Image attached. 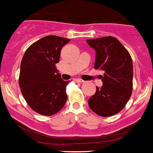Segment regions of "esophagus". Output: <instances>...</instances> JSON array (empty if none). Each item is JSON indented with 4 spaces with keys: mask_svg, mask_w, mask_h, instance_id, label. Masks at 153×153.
I'll return each instance as SVG.
<instances>
[{
    "mask_svg": "<svg viewBox=\"0 0 153 153\" xmlns=\"http://www.w3.org/2000/svg\"><path fill=\"white\" fill-rule=\"evenodd\" d=\"M76 82H77V83H84V81L81 79H76Z\"/></svg>",
    "mask_w": 153,
    "mask_h": 153,
    "instance_id": "34e87169",
    "label": "esophagus"
}]
</instances>
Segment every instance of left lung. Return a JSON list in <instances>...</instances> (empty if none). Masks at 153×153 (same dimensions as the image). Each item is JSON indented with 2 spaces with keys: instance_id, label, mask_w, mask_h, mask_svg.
<instances>
[{
  "instance_id": "obj_1",
  "label": "left lung",
  "mask_w": 153,
  "mask_h": 153,
  "mask_svg": "<svg viewBox=\"0 0 153 153\" xmlns=\"http://www.w3.org/2000/svg\"><path fill=\"white\" fill-rule=\"evenodd\" d=\"M96 51L94 69L104 70L102 87L88 100V105L98 116L111 117L120 112L133 90V62L123 45L113 36L87 40Z\"/></svg>"
}]
</instances>
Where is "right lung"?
I'll list each match as a JSON object with an SVG mask.
<instances>
[{
	"instance_id": "1",
	"label": "right lung",
	"mask_w": 153,
	"mask_h": 153,
	"mask_svg": "<svg viewBox=\"0 0 153 153\" xmlns=\"http://www.w3.org/2000/svg\"><path fill=\"white\" fill-rule=\"evenodd\" d=\"M70 40L50 35L33 43L22 57L19 83L27 104L36 113L51 116L67 100L66 86L56 69L61 49Z\"/></svg>"
}]
</instances>
